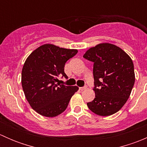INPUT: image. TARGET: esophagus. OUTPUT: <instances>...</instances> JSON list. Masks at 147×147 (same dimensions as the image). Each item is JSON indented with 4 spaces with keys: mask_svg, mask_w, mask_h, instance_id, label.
<instances>
[{
    "mask_svg": "<svg viewBox=\"0 0 147 147\" xmlns=\"http://www.w3.org/2000/svg\"><path fill=\"white\" fill-rule=\"evenodd\" d=\"M87 86L85 85V86H84V87H80V90L81 91H83V90H87Z\"/></svg>",
    "mask_w": 147,
    "mask_h": 147,
    "instance_id": "34e87169",
    "label": "esophagus"
}]
</instances>
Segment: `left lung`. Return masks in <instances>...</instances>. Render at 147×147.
Returning <instances> with one entry per match:
<instances>
[{"instance_id":"obj_1","label":"left lung","mask_w":147,"mask_h":147,"mask_svg":"<svg viewBox=\"0 0 147 147\" xmlns=\"http://www.w3.org/2000/svg\"><path fill=\"white\" fill-rule=\"evenodd\" d=\"M83 57L94 63L95 98L87 102L89 109L100 116H109L124 106L135 81L134 64L117 46L102 43L89 49Z\"/></svg>"}]
</instances>
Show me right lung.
<instances>
[{"label": "right lung", "instance_id": "1", "mask_svg": "<svg viewBox=\"0 0 147 147\" xmlns=\"http://www.w3.org/2000/svg\"><path fill=\"white\" fill-rule=\"evenodd\" d=\"M77 53V50L45 44L28 56L22 69V87L30 105L38 114L53 117L67 107L78 87L60 84L57 78L67 79L65 65Z\"/></svg>", "mask_w": 147, "mask_h": 147}]
</instances>
